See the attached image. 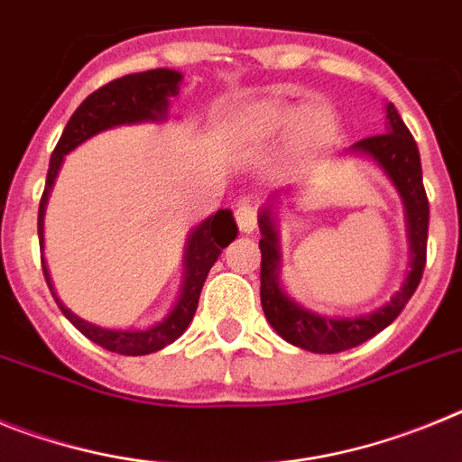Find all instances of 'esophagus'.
I'll return each mask as SVG.
<instances>
[{"label": "esophagus", "mask_w": 462, "mask_h": 462, "mask_svg": "<svg viewBox=\"0 0 462 462\" xmlns=\"http://www.w3.org/2000/svg\"><path fill=\"white\" fill-rule=\"evenodd\" d=\"M236 222H238L240 231L252 234L256 228V222H259V217H256V206H252L250 201H240L236 206Z\"/></svg>", "instance_id": "1"}]
</instances>
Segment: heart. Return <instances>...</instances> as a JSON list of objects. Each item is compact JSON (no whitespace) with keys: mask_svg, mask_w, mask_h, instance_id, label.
Masks as SVG:
<instances>
[{"mask_svg":"<svg viewBox=\"0 0 462 462\" xmlns=\"http://www.w3.org/2000/svg\"><path fill=\"white\" fill-rule=\"evenodd\" d=\"M303 121V132L312 138H319L326 136L330 132V116L326 110L317 108V110H305L296 108V106H289V104H263L256 108V120L261 125L271 129V132H280V129H287V126L296 125L298 120Z\"/></svg>","mask_w":462,"mask_h":462,"instance_id":"b5f03b06","label":"heart"}]
</instances>
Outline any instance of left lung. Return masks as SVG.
I'll list each match as a JSON object with an SVG mask.
<instances>
[{"label": "left lung", "mask_w": 462, "mask_h": 462, "mask_svg": "<svg viewBox=\"0 0 462 462\" xmlns=\"http://www.w3.org/2000/svg\"><path fill=\"white\" fill-rule=\"evenodd\" d=\"M354 152L373 157L383 173L389 175L391 182L398 189L400 199L405 203L407 234H410L411 271L402 282L400 291L391 298L389 303L363 317H346V319H330L317 312L300 308L280 289V236H277L273 208H263L259 215L261 228V305L266 314L268 324L277 330L293 346L308 349L314 354H337L352 346L363 345L374 337L391 321L405 310L407 300L414 296L416 287L423 277L426 268V247H428V196L423 189L421 157L416 148L414 136L405 126L402 117L398 116L393 104H386V132L379 136L363 138L354 143Z\"/></svg>", "instance_id": "left-lung-1"}]
</instances>
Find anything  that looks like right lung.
<instances>
[{
	"mask_svg": "<svg viewBox=\"0 0 462 462\" xmlns=\"http://www.w3.org/2000/svg\"><path fill=\"white\" fill-rule=\"evenodd\" d=\"M180 80L182 73L173 71V69H152V71L129 73V76L110 80L108 85H104V88H99L97 92H92L88 99L76 108L71 120L64 126L62 138L57 143L55 152H52L51 169H48L46 178V189H43V196H41V247H43V215H46L48 196H51L52 185H55V178L64 162V154H69L73 148H79L80 143L92 138L94 134L106 132L110 126L136 125V122L148 120H166L169 99L178 94ZM236 236H238V226H236L231 210H217L215 215L203 219V222L191 231L185 247V282H182L180 298H178L175 308L166 314L164 319L145 330H110L76 317L71 310L64 308V305L60 303V298L52 291L46 261L41 259V263H43V275H46L48 287H51L57 305H60V310L64 312V317H67L85 337H89V340L97 342V345L104 346V349H108V352L122 354V356H145V354L164 349L166 345L175 342L182 333H185L187 326L194 319L203 282H206L212 263L217 261V256L222 254L224 247H226Z\"/></svg>",
	"mask_w": 462,
	"mask_h": 462,
	"instance_id": "add662e5",
	"label": "right lung"
}]
</instances>
